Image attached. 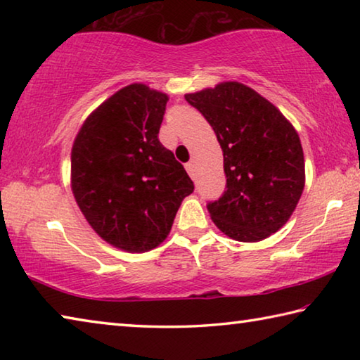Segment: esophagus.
<instances>
[{
    "label": "esophagus",
    "instance_id": "34e87169",
    "mask_svg": "<svg viewBox=\"0 0 360 360\" xmlns=\"http://www.w3.org/2000/svg\"><path fill=\"white\" fill-rule=\"evenodd\" d=\"M186 169H187V173H188V176H191V178H195V163L193 162L186 163Z\"/></svg>",
    "mask_w": 360,
    "mask_h": 360
}]
</instances>
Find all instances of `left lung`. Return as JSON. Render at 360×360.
<instances>
[{"mask_svg":"<svg viewBox=\"0 0 360 360\" xmlns=\"http://www.w3.org/2000/svg\"><path fill=\"white\" fill-rule=\"evenodd\" d=\"M210 122L224 152L227 191L208 211L229 238L255 243L289 221L304 187L298 133L283 112L248 85L227 81L186 94Z\"/></svg>","mask_w":360,"mask_h":360,"instance_id":"8db88e82","label":"left lung"}]
</instances>
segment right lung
Returning <instances> with one entry per match:
<instances>
[{"label": "right lung", "mask_w": 360, "mask_h": 360, "mask_svg": "<svg viewBox=\"0 0 360 360\" xmlns=\"http://www.w3.org/2000/svg\"><path fill=\"white\" fill-rule=\"evenodd\" d=\"M168 95L135 82L90 112L71 149V191L96 235L125 252L167 240L193 182L158 141Z\"/></svg>", "instance_id": "obj_1"}]
</instances>
